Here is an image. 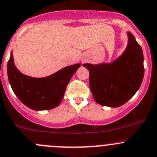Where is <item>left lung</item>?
Returning <instances> with one entry per match:
<instances>
[{
	"label": "left lung",
	"instance_id": "left-lung-1",
	"mask_svg": "<svg viewBox=\"0 0 157 157\" xmlns=\"http://www.w3.org/2000/svg\"><path fill=\"white\" fill-rule=\"evenodd\" d=\"M125 52L111 63H84L90 73V87L97 103L118 107L127 103L140 86L144 76V54L131 33Z\"/></svg>",
	"mask_w": 157,
	"mask_h": 157
}]
</instances>
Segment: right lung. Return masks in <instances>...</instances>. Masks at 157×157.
<instances>
[{"label": "right lung", "instance_id": "add662e5", "mask_svg": "<svg viewBox=\"0 0 157 157\" xmlns=\"http://www.w3.org/2000/svg\"><path fill=\"white\" fill-rule=\"evenodd\" d=\"M80 67V63H76L49 77L33 78L15 67L11 54L7 62V76L13 93L25 106L34 110L51 109L59 106L70 80Z\"/></svg>", "mask_w": 157, "mask_h": 157}]
</instances>
